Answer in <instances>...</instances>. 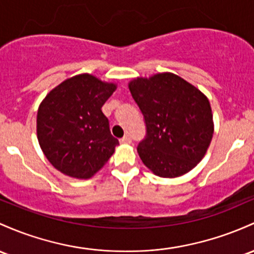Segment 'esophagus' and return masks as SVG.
Here are the masks:
<instances>
[{"label":"esophagus","mask_w":254,"mask_h":254,"mask_svg":"<svg viewBox=\"0 0 254 254\" xmlns=\"http://www.w3.org/2000/svg\"><path fill=\"white\" fill-rule=\"evenodd\" d=\"M130 142H131V138L129 135H125L124 137L121 138V143H130Z\"/></svg>","instance_id":"esophagus-1"}]
</instances>
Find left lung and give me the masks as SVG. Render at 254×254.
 Masks as SVG:
<instances>
[{
  "instance_id": "obj_1",
  "label": "left lung",
  "mask_w": 254,
  "mask_h": 254,
  "mask_svg": "<svg viewBox=\"0 0 254 254\" xmlns=\"http://www.w3.org/2000/svg\"><path fill=\"white\" fill-rule=\"evenodd\" d=\"M146 123L137 146L142 163L159 177L182 176L206 154L213 136L210 101L201 91L170 72L129 83Z\"/></svg>"
}]
</instances>
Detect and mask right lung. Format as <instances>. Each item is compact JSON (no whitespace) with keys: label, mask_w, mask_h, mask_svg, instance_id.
I'll use <instances>...</instances> for the list:
<instances>
[{"label":"right lung","mask_w":254,"mask_h":254,"mask_svg":"<svg viewBox=\"0 0 254 254\" xmlns=\"http://www.w3.org/2000/svg\"><path fill=\"white\" fill-rule=\"evenodd\" d=\"M117 89L83 73L64 80L41 102L37 138L55 169L69 177L86 180L112 157L119 141L113 137L101 107Z\"/></svg>","instance_id":"obj_1"}]
</instances>
